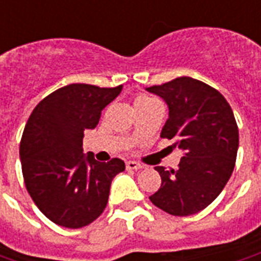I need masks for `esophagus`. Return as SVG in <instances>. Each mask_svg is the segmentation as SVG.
Wrapping results in <instances>:
<instances>
[{"instance_id": "1", "label": "esophagus", "mask_w": 261, "mask_h": 261, "mask_svg": "<svg viewBox=\"0 0 261 261\" xmlns=\"http://www.w3.org/2000/svg\"><path fill=\"white\" fill-rule=\"evenodd\" d=\"M125 168L128 170H140L142 169V165L137 164V162H134V161H128L127 164H125Z\"/></svg>"}]
</instances>
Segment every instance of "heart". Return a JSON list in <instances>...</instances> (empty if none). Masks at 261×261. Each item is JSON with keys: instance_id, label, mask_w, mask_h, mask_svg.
Returning <instances> with one entry per match:
<instances>
[{"instance_id": "1", "label": "heart", "mask_w": 261, "mask_h": 261, "mask_svg": "<svg viewBox=\"0 0 261 261\" xmlns=\"http://www.w3.org/2000/svg\"><path fill=\"white\" fill-rule=\"evenodd\" d=\"M149 100H152V99H149V97L147 96H138L136 97V100H134V106H136V105H140V103L149 102Z\"/></svg>"}]
</instances>
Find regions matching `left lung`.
I'll return each instance as SVG.
<instances>
[{
  "mask_svg": "<svg viewBox=\"0 0 261 261\" xmlns=\"http://www.w3.org/2000/svg\"><path fill=\"white\" fill-rule=\"evenodd\" d=\"M147 91L169 109L161 137L183 151L177 169L155 168L162 185L149 200L170 215L200 213L219 196L235 168L239 131L233 112L217 89L190 76Z\"/></svg>",
  "mask_w": 261,
  "mask_h": 261,
  "instance_id": "left-lung-1",
  "label": "left lung"
}]
</instances>
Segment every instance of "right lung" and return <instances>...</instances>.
<instances>
[{
    "mask_svg": "<svg viewBox=\"0 0 261 261\" xmlns=\"http://www.w3.org/2000/svg\"><path fill=\"white\" fill-rule=\"evenodd\" d=\"M121 89L71 84L33 109L20 140L22 173L32 200L54 224L82 228L106 208L112 180L125 165L119 158L105 164L85 155L82 138Z\"/></svg>",
    "mask_w": 261,
    "mask_h": 261,
    "instance_id": "right-lung-1",
    "label": "right lung"
}]
</instances>
